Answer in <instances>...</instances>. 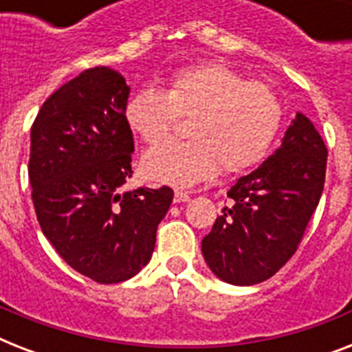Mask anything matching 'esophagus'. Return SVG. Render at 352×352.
Returning a JSON list of instances; mask_svg holds the SVG:
<instances>
[{
  "label": "esophagus",
  "instance_id": "obj_1",
  "mask_svg": "<svg viewBox=\"0 0 352 352\" xmlns=\"http://www.w3.org/2000/svg\"><path fill=\"white\" fill-rule=\"evenodd\" d=\"M188 201H190V195H188L186 192H181V190H177V192L173 193V203H175V204L188 203Z\"/></svg>",
  "mask_w": 352,
  "mask_h": 352
}]
</instances>
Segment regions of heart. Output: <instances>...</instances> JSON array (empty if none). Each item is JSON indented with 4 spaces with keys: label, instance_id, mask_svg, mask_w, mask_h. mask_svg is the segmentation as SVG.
Listing matches in <instances>:
<instances>
[{
    "label": "heart",
    "instance_id": "heart-1",
    "mask_svg": "<svg viewBox=\"0 0 352 352\" xmlns=\"http://www.w3.org/2000/svg\"><path fill=\"white\" fill-rule=\"evenodd\" d=\"M177 115L192 117L190 140L151 148L140 166L149 181L179 188L206 181L219 164L228 173L254 168L281 124V106L268 85L246 82L217 62L181 69L168 78L164 91L142 87L124 106L129 131L146 144L168 137Z\"/></svg>",
    "mask_w": 352,
    "mask_h": 352
}]
</instances>
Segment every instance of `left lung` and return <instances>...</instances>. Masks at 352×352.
Instances as JSON below:
<instances>
[{
  "instance_id": "obj_1",
  "label": "left lung",
  "mask_w": 352,
  "mask_h": 352,
  "mask_svg": "<svg viewBox=\"0 0 352 352\" xmlns=\"http://www.w3.org/2000/svg\"><path fill=\"white\" fill-rule=\"evenodd\" d=\"M325 168L320 133L296 113L281 146L228 190L230 206L201 245L210 270L241 287L272 278L300 245L322 197Z\"/></svg>"
}]
</instances>
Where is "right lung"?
Masks as SVG:
<instances>
[{
	"instance_id": "1",
	"label": "right lung",
	"mask_w": 352,
	"mask_h": 352,
	"mask_svg": "<svg viewBox=\"0 0 352 352\" xmlns=\"http://www.w3.org/2000/svg\"><path fill=\"white\" fill-rule=\"evenodd\" d=\"M129 85L118 71L87 69L41 106L30 129L29 179L41 232L63 261L96 283H120L151 259L173 190L124 192L133 133Z\"/></svg>"
}]
</instances>
